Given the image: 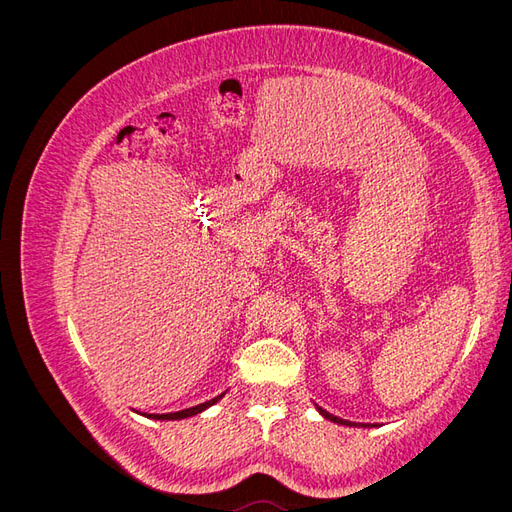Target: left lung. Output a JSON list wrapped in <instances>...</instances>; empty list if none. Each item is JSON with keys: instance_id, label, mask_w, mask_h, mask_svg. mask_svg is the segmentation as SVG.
I'll list each match as a JSON object with an SVG mask.
<instances>
[{"instance_id": "8db88e82", "label": "left lung", "mask_w": 512, "mask_h": 512, "mask_svg": "<svg viewBox=\"0 0 512 512\" xmlns=\"http://www.w3.org/2000/svg\"><path fill=\"white\" fill-rule=\"evenodd\" d=\"M318 412L324 416V418H327V421H331V423H337V425H346V427H361L363 423H359V425H356V423H350V421H344V418H339V416H333V414H329L327 410H322V408H318ZM363 427H367V425H363Z\"/></svg>"}]
</instances>
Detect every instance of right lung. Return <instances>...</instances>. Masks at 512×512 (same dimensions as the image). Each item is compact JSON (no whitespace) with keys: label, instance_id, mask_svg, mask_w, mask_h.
<instances>
[{"label":"right lung","instance_id":"1","mask_svg":"<svg viewBox=\"0 0 512 512\" xmlns=\"http://www.w3.org/2000/svg\"><path fill=\"white\" fill-rule=\"evenodd\" d=\"M224 395H226V393H222V395H218V397H213V399L205 401V404H198V406H194V408L181 410V412H168V414H143V416H147V418H156V421H181V418L196 416V414H200L203 410L211 408L213 404H218V401H220Z\"/></svg>","mask_w":512,"mask_h":512}]
</instances>
